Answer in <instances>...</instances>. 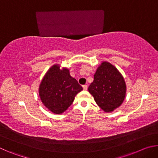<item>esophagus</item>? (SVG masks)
Wrapping results in <instances>:
<instances>
[{"mask_svg":"<svg viewBox=\"0 0 158 158\" xmlns=\"http://www.w3.org/2000/svg\"><path fill=\"white\" fill-rule=\"evenodd\" d=\"M88 89V85H83V89L84 90H86Z\"/></svg>","mask_w":158,"mask_h":158,"instance_id":"esophagus-1","label":"esophagus"}]
</instances>
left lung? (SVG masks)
<instances>
[{
  "label": "left lung",
  "instance_id": "obj_1",
  "mask_svg": "<svg viewBox=\"0 0 158 158\" xmlns=\"http://www.w3.org/2000/svg\"><path fill=\"white\" fill-rule=\"evenodd\" d=\"M89 91L100 107L106 112L121 106L126 92V85L121 73L111 64L103 62L94 74Z\"/></svg>",
  "mask_w": 158,
  "mask_h": 158
}]
</instances>
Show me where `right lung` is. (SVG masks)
<instances>
[{
  "mask_svg": "<svg viewBox=\"0 0 158 158\" xmlns=\"http://www.w3.org/2000/svg\"><path fill=\"white\" fill-rule=\"evenodd\" d=\"M83 90L77 80L69 75L68 69L60 70L59 65H53L47 72L40 85L39 94L42 103L51 111L61 114Z\"/></svg>",
  "mask_w": 158,
  "mask_h": 158,
  "instance_id": "obj_1",
  "label": "right lung"
}]
</instances>
